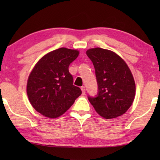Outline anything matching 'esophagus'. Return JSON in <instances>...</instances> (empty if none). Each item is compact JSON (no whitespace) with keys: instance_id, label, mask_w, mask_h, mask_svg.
I'll list each match as a JSON object with an SVG mask.
<instances>
[{"instance_id":"obj_1","label":"esophagus","mask_w":160,"mask_h":160,"mask_svg":"<svg viewBox=\"0 0 160 160\" xmlns=\"http://www.w3.org/2000/svg\"><path fill=\"white\" fill-rule=\"evenodd\" d=\"M81 89H82L83 95H84L85 92H86V90H85V87H84V86L82 87H81Z\"/></svg>"}]
</instances>
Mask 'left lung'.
I'll return each mask as SVG.
<instances>
[{
    "label": "left lung",
    "mask_w": 160,
    "mask_h": 160,
    "mask_svg": "<svg viewBox=\"0 0 160 160\" xmlns=\"http://www.w3.org/2000/svg\"><path fill=\"white\" fill-rule=\"evenodd\" d=\"M93 63L98 93L88 95L95 111L106 119L121 116L134 100L135 84L130 68L119 55L110 50L95 48L87 51Z\"/></svg>",
    "instance_id": "obj_1"
}]
</instances>
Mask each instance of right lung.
Listing matches in <instances>:
<instances>
[{"instance_id":"1","label":"right lung","mask_w":160,"mask_h":160,"mask_svg":"<svg viewBox=\"0 0 160 160\" xmlns=\"http://www.w3.org/2000/svg\"><path fill=\"white\" fill-rule=\"evenodd\" d=\"M78 54L77 50L60 48L43 56L32 69L27 93L32 107L42 115L60 117L82 94L68 70Z\"/></svg>"}]
</instances>
